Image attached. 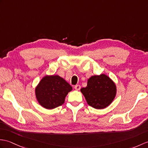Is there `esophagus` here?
<instances>
[{"label":"esophagus","instance_id":"obj_1","mask_svg":"<svg viewBox=\"0 0 148 148\" xmlns=\"http://www.w3.org/2000/svg\"><path fill=\"white\" fill-rule=\"evenodd\" d=\"M74 89L75 90H77V91H79L81 89V86L80 85H79V84H77V85H75V86H74Z\"/></svg>","mask_w":148,"mask_h":148}]
</instances>
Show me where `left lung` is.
<instances>
[{
	"instance_id": "8db88e82",
	"label": "left lung",
	"mask_w": 148,
	"mask_h": 148,
	"mask_svg": "<svg viewBox=\"0 0 148 148\" xmlns=\"http://www.w3.org/2000/svg\"><path fill=\"white\" fill-rule=\"evenodd\" d=\"M81 92L89 105L96 109H103L112 103L116 96V88L114 82L102 74L89 78L87 86L82 88Z\"/></svg>"
}]
</instances>
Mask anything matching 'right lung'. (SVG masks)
<instances>
[{
  "label": "right lung",
  "mask_w": 148,
  "mask_h": 148,
  "mask_svg": "<svg viewBox=\"0 0 148 148\" xmlns=\"http://www.w3.org/2000/svg\"><path fill=\"white\" fill-rule=\"evenodd\" d=\"M72 90L71 86L59 75H45L36 87L35 95L41 106L53 109L64 104L66 97Z\"/></svg>",
  "instance_id": "right-lung-1"
}]
</instances>
